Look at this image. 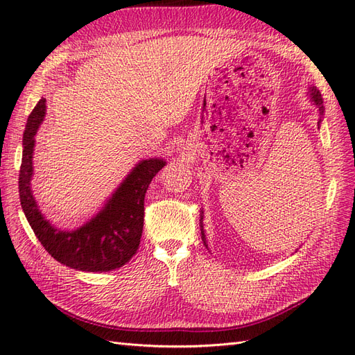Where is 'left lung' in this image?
<instances>
[{"mask_svg":"<svg viewBox=\"0 0 355 355\" xmlns=\"http://www.w3.org/2000/svg\"><path fill=\"white\" fill-rule=\"evenodd\" d=\"M309 96H311V99L314 101V104L319 107V112H320V114H323V99H322V93L317 90V87H309ZM322 122V119L319 121V124ZM202 239H205V236H204V231H202Z\"/></svg>","mask_w":355,"mask_h":355,"instance_id":"1","label":"left lung"}]
</instances>
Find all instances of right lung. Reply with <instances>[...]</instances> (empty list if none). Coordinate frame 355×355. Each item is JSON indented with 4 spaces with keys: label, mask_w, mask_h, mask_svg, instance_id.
Masks as SVG:
<instances>
[{
    "label": "right lung",
    "mask_w": 355,
    "mask_h": 355,
    "mask_svg": "<svg viewBox=\"0 0 355 355\" xmlns=\"http://www.w3.org/2000/svg\"><path fill=\"white\" fill-rule=\"evenodd\" d=\"M44 116L46 99L42 98L28 114L23 135L18 187L27 222L49 254L62 265L89 272L121 268L139 247L144 228V199L151 179L165 162L162 159L139 162L95 218L75 231H61L52 227L41 214L31 188L35 135Z\"/></svg>",
    "instance_id": "add662e5"
}]
</instances>
